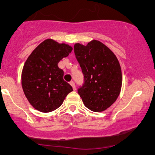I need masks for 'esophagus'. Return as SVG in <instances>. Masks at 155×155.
Instances as JSON below:
<instances>
[{
    "mask_svg": "<svg viewBox=\"0 0 155 155\" xmlns=\"http://www.w3.org/2000/svg\"><path fill=\"white\" fill-rule=\"evenodd\" d=\"M70 85H72V87H73V90H76V85H75V82H73V81H72V82H70Z\"/></svg>",
    "mask_w": 155,
    "mask_h": 155,
    "instance_id": "obj_1",
    "label": "esophagus"
}]
</instances>
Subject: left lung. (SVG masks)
<instances>
[{"instance_id": "1", "label": "left lung", "mask_w": 155, "mask_h": 155, "mask_svg": "<svg viewBox=\"0 0 155 155\" xmlns=\"http://www.w3.org/2000/svg\"><path fill=\"white\" fill-rule=\"evenodd\" d=\"M74 52L84 76L83 85L78 88L84 104L94 112L106 110L116 101L122 84L116 56L98 40L87 46L76 43Z\"/></svg>"}]
</instances>
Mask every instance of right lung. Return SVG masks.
<instances>
[{
    "instance_id": "1",
    "label": "right lung",
    "mask_w": 155,
    "mask_h": 155,
    "mask_svg": "<svg viewBox=\"0 0 155 155\" xmlns=\"http://www.w3.org/2000/svg\"><path fill=\"white\" fill-rule=\"evenodd\" d=\"M71 46L51 39L40 43L28 58L21 74V85L26 97L42 112L55 110L73 87L64 80V71L58 66L72 51Z\"/></svg>"
}]
</instances>
